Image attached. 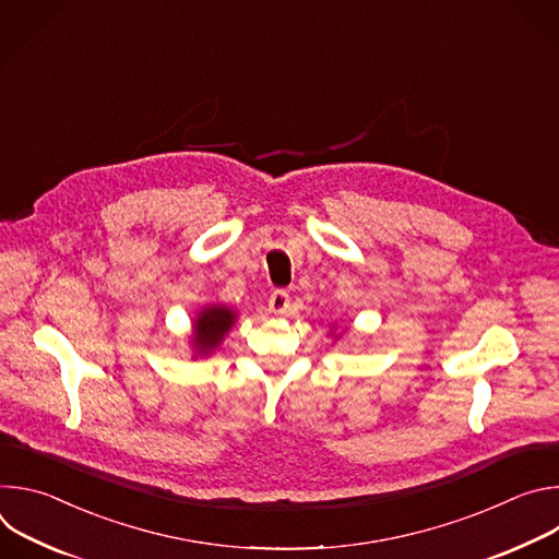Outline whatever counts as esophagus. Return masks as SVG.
Instances as JSON below:
<instances>
[{
  "instance_id": "34e87169",
  "label": "esophagus",
  "mask_w": 559,
  "mask_h": 559,
  "mask_svg": "<svg viewBox=\"0 0 559 559\" xmlns=\"http://www.w3.org/2000/svg\"><path fill=\"white\" fill-rule=\"evenodd\" d=\"M270 309L274 313H287L289 311V294L285 289H276L270 296Z\"/></svg>"
}]
</instances>
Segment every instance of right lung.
<instances>
[{
	"mask_svg": "<svg viewBox=\"0 0 559 559\" xmlns=\"http://www.w3.org/2000/svg\"><path fill=\"white\" fill-rule=\"evenodd\" d=\"M234 311L227 307H207L199 316L194 328V343L201 354H207L218 347L227 330L234 325Z\"/></svg>",
	"mask_w": 559,
	"mask_h": 559,
	"instance_id": "1",
	"label": "right lung"
}]
</instances>
